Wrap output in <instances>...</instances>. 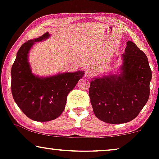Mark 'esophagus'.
Wrapping results in <instances>:
<instances>
[{"label":"esophagus","instance_id":"34e87169","mask_svg":"<svg viewBox=\"0 0 159 159\" xmlns=\"http://www.w3.org/2000/svg\"><path fill=\"white\" fill-rule=\"evenodd\" d=\"M95 72L93 70H92V69H87V70L85 71V74H84V76L87 78H92L93 76L94 75Z\"/></svg>","mask_w":159,"mask_h":159}]
</instances>
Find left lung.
Returning <instances> with one entry per match:
<instances>
[{
	"label": "left lung",
	"mask_w": 159,
	"mask_h": 159,
	"mask_svg": "<svg viewBox=\"0 0 159 159\" xmlns=\"http://www.w3.org/2000/svg\"><path fill=\"white\" fill-rule=\"evenodd\" d=\"M119 75L95 78L89 89L94 114L107 123L132 121L149 96L152 71L148 59L134 43L128 41Z\"/></svg>",
	"instance_id": "8db88e82"
}]
</instances>
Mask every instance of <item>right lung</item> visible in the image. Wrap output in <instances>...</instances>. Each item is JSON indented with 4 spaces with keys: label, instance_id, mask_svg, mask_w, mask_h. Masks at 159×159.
I'll list each match as a JSON object with an SVG mask.
<instances>
[{
    "label": "right lung",
    "instance_id": "right-lung-1",
    "mask_svg": "<svg viewBox=\"0 0 159 159\" xmlns=\"http://www.w3.org/2000/svg\"><path fill=\"white\" fill-rule=\"evenodd\" d=\"M49 36L47 32L24 43L11 69V90L16 103L27 117L39 122L51 121L63 113L69 93L84 75V71H78L39 78L32 73L29 51L34 43Z\"/></svg>",
    "mask_w": 159,
    "mask_h": 159
}]
</instances>
